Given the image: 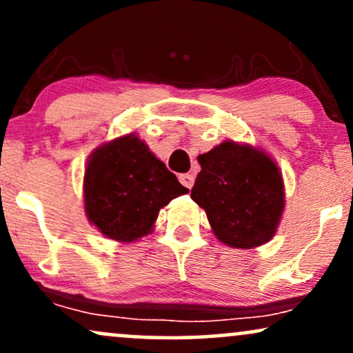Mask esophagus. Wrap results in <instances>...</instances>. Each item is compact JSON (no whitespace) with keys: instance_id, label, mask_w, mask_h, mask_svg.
Instances as JSON below:
<instances>
[{"instance_id":"esophagus-1","label":"esophagus","mask_w":353,"mask_h":353,"mask_svg":"<svg viewBox=\"0 0 353 353\" xmlns=\"http://www.w3.org/2000/svg\"><path fill=\"white\" fill-rule=\"evenodd\" d=\"M179 181H181V184L184 185V188H188V189H190L194 185V176H192V174H181Z\"/></svg>"}]
</instances>
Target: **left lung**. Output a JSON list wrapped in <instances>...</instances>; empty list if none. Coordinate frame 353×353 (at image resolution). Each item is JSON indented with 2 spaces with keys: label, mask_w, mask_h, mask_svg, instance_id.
Wrapping results in <instances>:
<instances>
[{
  "label": "left lung",
  "mask_w": 353,
  "mask_h": 353,
  "mask_svg": "<svg viewBox=\"0 0 353 353\" xmlns=\"http://www.w3.org/2000/svg\"><path fill=\"white\" fill-rule=\"evenodd\" d=\"M190 197L205 210L222 244L252 249L274 237L283 212L282 174L265 152L234 141L197 157Z\"/></svg>",
  "instance_id": "8db88e82"
}]
</instances>
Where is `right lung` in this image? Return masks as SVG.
Masks as SVG:
<instances>
[{"mask_svg": "<svg viewBox=\"0 0 353 353\" xmlns=\"http://www.w3.org/2000/svg\"><path fill=\"white\" fill-rule=\"evenodd\" d=\"M189 189L136 134L103 144L84 172V209L104 236L132 242L152 230L159 210Z\"/></svg>", "mask_w": 353, "mask_h": 353, "instance_id": "right-lung-1", "label": "right lung"}]
</instances>
